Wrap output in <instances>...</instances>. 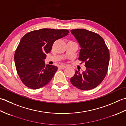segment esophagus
I'll return each mask as SVG.
<instances>
[{
	"mask_svg": "<svg viewBox=\"0 0 126 126\" xmlns=\"http://www.w3.org/2000/svg\"><path fill=\"white\" fill-rule=\"evenodd\" d=\"M66 67V65H60L59 66V68L60 69H64Z\"/></svg>",
	"mask_w": 126,
	"mask_h": 126,
	"instance_id": "esophagus-1",
	"label": "esophagus"
}]
</instances>
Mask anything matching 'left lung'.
<instances>
[{"label":"left lung","mask_w":126,"mask_h":126,"mask_svg":"<svg viewBox=\"0 0 126 126\" xmlns=\"http://www.w3.org/2000/svg\"><path fill=\"white\" fill-rule=\"evenodd\" d=\"M71 33L81 47L79 60L85 63L86 70L80 73L76 70L70 82L82 90L96 88L103 81L107 73L109 52L102 37L85 29H74Z\"/></svg>","instance_id":"left-lung-1"}]
</instances>
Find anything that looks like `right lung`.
Segmentation results:
<instances>
[{"label":"right lung","instance_id":"1","mask_svg":"<svg viewBox=\"0 0 126 126\" xmlns=\"http://www.w3.org/2000/svg\"><path fill=\"white\" fill-rule=\"evenodd\" d=\"M65 29H42L28 32L21 39L15 54L16 70L21 81L32 89L49 83L57 70L55 65H45L44 60L56 40L67 36Z\"/></svg>","mask_w":126,"mask_h":126}]
</instances>
